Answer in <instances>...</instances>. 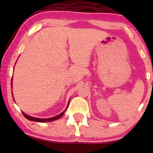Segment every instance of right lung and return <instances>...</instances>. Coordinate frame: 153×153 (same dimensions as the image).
<instances>
[{
    "label": "right lung",
    "instance_id": "obj_1",
    "mask_svg": "<svg viewBox=\"0 0 153 153\" xmlns=\"http://www.w3.org/2000/svg\"><path fill=\"white\" fill-rule=\"evenodd\" d=\"M11 80H12V79H11ZM11 81H12V80H11ZM11 84H12V82H11ZM69 102H70V101H69ZM69 102H68V104H69ZM68 106H67V107H68ZM66 109H67V108H66ZM66 109L64 111H62L61 114H59V115L55 116V117H51V118H47V119L36 118V117H30V116H29V115H26V114L24 113V112H22V113L26 119H29V120H30V121H33V122H52V121H54V120H57V119L60 118L61 117H62L63 114H64L65 111H66Z\"/></svg>",
    "mask_w": 153,
    "mask_h": 153
}]
</instances>
